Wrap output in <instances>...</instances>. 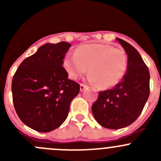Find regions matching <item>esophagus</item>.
<instances>
[{"label":"esophagus","mask_w":161,"mask_h":161,"mask_svg":"<svg viewBox=\"0 0 161 161\" xmlns=\"http://www.w3.org/2000/svg\"><path fill=\"white\" fill-rule=\"evenodd\" d=\"M87 88V86L84 85V84H80V91H83L85 89Z\"/></svg>","instance_id":"obj_1"}]
</instances>
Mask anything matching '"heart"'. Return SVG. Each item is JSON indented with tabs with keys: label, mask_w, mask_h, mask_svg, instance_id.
Wrapping results in <instances>:
<instances>
[{
	"label": "heart",
	"mask_w": 161,
	"mask_h": 161,
	"mask_svg": "<svg viewBox=\"0 0 161 161\" xmlns=\"http://www.w3.org/2000/svg\"><path fill=\"white\" fill-rule=\"evenodd\" d=\"M63 65L69 78L76 79L89 67V80L100 89L116 86L127 70L128 56L125 50L110 45L88 43L76 48L75 54L68 55Z\"/></svg>",
	"instance_id": "1"
}]
</instances>
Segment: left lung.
<instances>
[{
    "label": "left lung",
    "mask_w": 161,
    "mask_h": 161,
    "mask_svg": "<svg viewBox=\"0 0 161 161\" xmlns=\"http://www.w3.org/2000/svg\"><path fill=\"white\" fill-rule=\"evenodd\" d=\"M117 40L128 56L127 71L113 89L100 92L92 111L103 127L119 129L132 124L140 115L150 96V71L136 48Z\"/></svg>",
    "instance_id": "1"
}]
</instances>
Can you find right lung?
I'll return each instance as SVG.
<instances>
[{"label": "right lung", "mask_w": 161, "mask_h": 161, "mask_svg": "<svg viewBox=\"0 0 161 161\" xmlns=\"http://www.w3.org/2000/svg\"><path fill=\"white\" fill-rule=\"evenodd\" d=\"M67 42L46 43L25 58L11 83L13 103L21 121L33 130L48 132L63 124L79 84L69 79L63 59Z\"/></svg>", "instance_id": "1"}]
</instances>
